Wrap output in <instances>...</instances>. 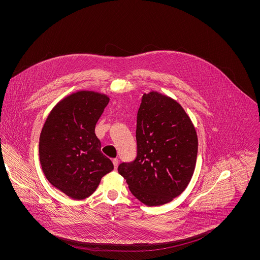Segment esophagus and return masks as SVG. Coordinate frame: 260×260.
Returning a JSON list of instances; mask_svg holds the SVG:
<instances>
[{
    "label": "esophagus",
    "instance_id": "1",
    "mask_svg": "<svg viewBox=\"0 0 260 260\" xmlns=\"http://www.w3.org/2000/svg\"><path fill=\"white\" fill-rule=\"evenodd\" d=\"M112 162H113V166H114V169L116 170L117 169V167H118V159L117 158H114L113 160H112Z\"/></svg>",
    "mask_w": 260,
    "mask_h": 260
}]
</instances>
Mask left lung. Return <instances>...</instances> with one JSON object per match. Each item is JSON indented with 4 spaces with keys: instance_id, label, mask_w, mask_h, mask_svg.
Here are the masks:
<instances>
[{
    "instance_id": "obj_1",
    "label": "left lung",
    "mask_w": 260,
    "mask_h": 260,
    "mask_svg": "<svg viewBox=\"0 0 260 260\" xmlns=\"http://www.w3.org/2000/svg\"><path fill=\"white\" fill-rule=\"evenodd\" d=\"M136 140V158L118 166L131 192L150 207L180 196L190 182L198 155V136L183 108L158 92L144 93Z\"/></svg>"
}]
</instances>
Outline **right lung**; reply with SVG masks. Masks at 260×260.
I'll list each match as a JSON object with an SVG mask.
<instances>
[{"label": "right lung", "instance_id": "1", "mask_svg": "<svg viewBox=\"0 0 260 260\" xmlns=\"http://www.w3.org/2000/svg\"><path fill=\"white\" fill-rule=\"evenodd\" d=\"M109 98L79 91L59 102L40 136L39 153L48 181L74 200L88 198L113 164L101 152L94 127Z\"/></svg>", "mask_w": 260, "mask_h": 260}]
</instances>
